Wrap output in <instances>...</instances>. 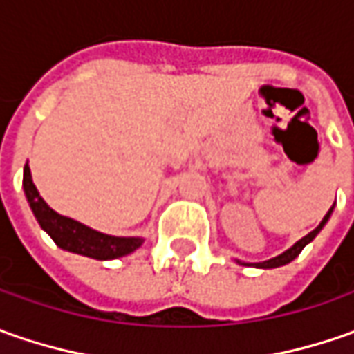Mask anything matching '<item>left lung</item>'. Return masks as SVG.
Segmentation results:
<instances>
[{
    "label": "left lung",
    "mask_w": 354,
    "mask_h": 354,
    "mask_svg": "<svg viewBox=\"0 0 354 354\" xmlns=\"http://www.w3.org/2000/svg\"><path fill=\"white\" fill-rule=\"evenodd\" d=\"M331 212H333V207H331V209H329V212H327V214L323 216V221H321V223H319V226H317L315 230H311V232H309L307 236L301 238L299 242H295V244H293L290 250H286V252H283V254H279V256H276V258H272V260H266V262H260V264H256V266H258V268H278V266L290 264L293 258H297V256H299V252L306 248V244H309V242H311L313 238L319 234L321 228H323V226H325V223L329 221V214H331Z\"/></svg>",
    "instance_id": "1"
}]
</instances>
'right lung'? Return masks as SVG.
Wrapping results in <instances>:
<instances>
[{
    "label": "right lung",
    "mask_w": 354,
    "mask_h": 354,
    "mask_svg": "<svg viewBox=\"0 0 354 354\" xmlns=\"http://www.w3.org/2000/svg\"><path fill=\"white\" fill-rule=\"evenodd\" d=\"M23 187H25V195L31 205L35 218L62 250L82 254V256H88L94 260H114V258L126 256L142 246V238L108 236V234L96 232L88 226L80 225L73 218H66L57 211H53L39 195L33 179H31L29 165H25V171H23Z\"/></svg>",
    "instance_id": "right-lung-1"
}]
</instances>
